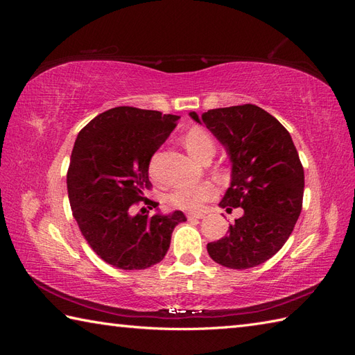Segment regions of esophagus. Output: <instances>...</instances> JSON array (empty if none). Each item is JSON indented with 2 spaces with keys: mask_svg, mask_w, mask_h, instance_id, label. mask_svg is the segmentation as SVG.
<instances>
[{
  "mask_svg": "<svg viewBox=\"0 0 355 355\" xmlns=\"http://www.w3.org/2000/svg\"><path fill=\"white\" fill-rule=\"evenodd\" d=\"M187 218H188L189 220H192V219H202L204 214H202V213H188Z\"/></svg>",
  "mask_w": 355,
  "mask_h": 355,
  "instance_id": "1",
  "label": "esophagus"
}]
</instances>
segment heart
<instances>
[{"label":"heart","mask_w":355,"mask_h":355,"mask_svg":"<svg viewBox=\"0 0 355 355\" xmlns=\"http://www.w3.org/2000/svg\"><path fill=\"white\" fill-rule=\"evenodd\" d=\"M184 145L191 155L204 161L210 159L216 151L213 137L200 127H194L184 136ZM218 194V189L209 182L197 185H184L173 189L168 194V204L176 209L187 211H200L204 204L213 200Z\"/></svg>","instance_id":"b5f03b06"}]
</instances>
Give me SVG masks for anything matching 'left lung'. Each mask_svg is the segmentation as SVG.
<instances>
[{"mask_svg":"<svg viewBox=\"0 0 355 355\" xmlns=\"http://www.w3.org/2000/svg\"><path fill=\"white\" fill-rule=\"evenodd\" d=\"M189 115L219 139L232 161L231 187L219 206L244 211L207 252L232 270L261 265L284 245L302 210L305 176L292 136L252 103Z\"/></svg>","mask_w":355,"mask_h":355,"instance_id":"1","label":"left lung"}]
</instances>
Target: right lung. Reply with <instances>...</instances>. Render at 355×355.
Wrapping results in <instances>:
<instances>
[{
  "mask_svg": "<svg viewBox=\"0 0 355 355\" xmlns=\"http://www.w3.org/2000/svg\"><path fill=\"white\" fill-rule=\"evenodd\" d=\"M178 115L116 106L85 125L75 141L67 175L72 216L101 259L120 270H145L163 261L171 232L185 214L167 216L132 209L144 201L158 206L145 191L153 185L148 168L157 149L176 127Z\"/></svg>",
  "mask_w": 355,
  "mask_h": 355,
  "instance_id": "obj_1",
  "label": "right lung"
}]
</instances>
